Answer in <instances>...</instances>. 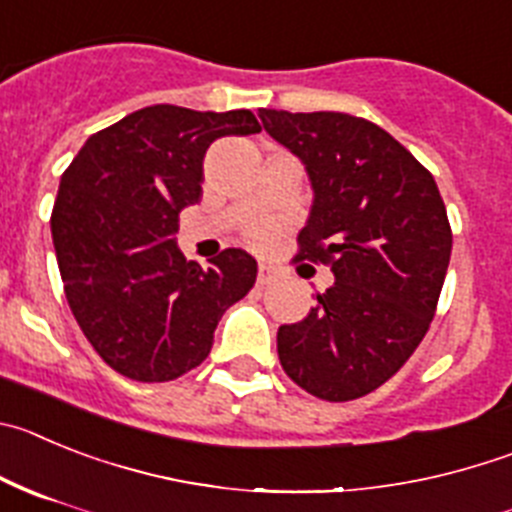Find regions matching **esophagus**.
I'll list each match as a JSON object with an SVG mask.
<instances>
[{
  "label": "esophagus",
  "mask_w": 512,
  "mask_h": 512,
  "mask_svg": "<svg viewBox=\"0 0 512 512\" xmlns=\"http://www.w3.org/2000/svg\"><path fill=\"white\" fill-rule=\"evenodd\" d=\"M274 279H276V271L271 269V266L261 264L259 266V287H266V284H271Z\"/></svg>",
  "instance_id": "obj_1"
}]
</instances>
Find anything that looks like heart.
<instances>
[{"instance_id": "obj_1", "label": "heart", "mask_w": 512, "mask_h": 512, "mask_svg": "<svg viewBox=\"0 0 512 512\" xmlns=\"http://www.w3.org/2000/svg\"><path fill=\"white\" fill-rule=\"evenodd\" d=\"M271 236H274V231H271V225L264 223V220L251 223L246 228V238L253 243V246H266V243L271 241Z\"/></svg>"}]
</instances>
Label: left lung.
I'll return each mask as SVG.
<instances>
[{"mask_svg":"<svg viewBox=\"0 0 512 512\" xmlns=\"http://www.w3.org/2000/svg\"><path fill=\"white\" fill-rule=\"evenodd\" d=\"M259 119L307 164L314 187L294 261L335 274L302 322L279 327L281 368L322 401L368 396L414 355L437 312L452 256L439 187L368 119L274 109Z\"/></svg>","mask_w":512,"mask_h":512,"instance_id":"1","label":"left lung"}]
</instances>
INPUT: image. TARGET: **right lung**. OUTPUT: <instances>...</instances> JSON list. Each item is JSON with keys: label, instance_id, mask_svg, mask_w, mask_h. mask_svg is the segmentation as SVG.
Here are the masks:
<instances>
[{"label": "right lung", "instance_id": "add662e5", "mask_svg": "<svg viewBox=\"0 0 512 512\" xmlns=\"http://www.w3.org/2000/svg\"><path fill=\"white\" fill-rule=\"evenodd\" d=\"M251 111L147 106L96 131L60 177L50 228L75 322L103 363L139 383L198 368L256 261L225 248L203 269L177 248L180 210L203 195V159L220 137L259 134Z\"/></svg>", "mask_w": 512, "mask_h": 512}]
</instances>
